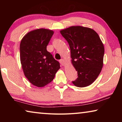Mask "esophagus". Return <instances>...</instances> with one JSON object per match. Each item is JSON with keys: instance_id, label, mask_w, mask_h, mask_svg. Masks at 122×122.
Listing matches in <instances>:
<instances>
[{"instance_id": "obj_1", "label": "esophagus", "mask_w": 122, "mask_h": 122, "mask_svg": "<svg viewBox=\"0 0 122 122\" xmlns=\"http://www.w3.org/2000/svg\"><path fill=\"white\" fill-rule=\"evenodd\" d=\"M60 63L62 66H65V60H64L63 59L60 60Z\"/></svg>"}]
</instances>
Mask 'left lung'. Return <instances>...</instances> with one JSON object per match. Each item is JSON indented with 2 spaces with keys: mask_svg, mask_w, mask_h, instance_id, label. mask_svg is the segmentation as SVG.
Returning a JSON list of instances; mask_svg holds the SVG:
<instances>
[{
  "mask_svg": "<svg viewBox=\"0 0 122 122\" xmlns=\"http://www.w3.org/2000/svg\"><path fill=\"white\" fill-rule=\"evenodd\" d=\"M60 33L69 45L71 63L77 71L78 77L72 83L81 88L90 85L103 67L104 48L100 36L92 29L80 26Z\"/></svg>",
  "mask_w": 122,
  "mask_h": 122,
  "instance_id": "obj_1",
  "label": "left lung"
}]
</instances>
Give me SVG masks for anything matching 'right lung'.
<instances>
[{
    "instance_id": "right-lung-1",
    "label": "right lung",
    "mask_w": 122,
    "mask_h": 122,
    "mask_svg": "<svg viewBox=\"0 0 122 122\" xmlns=\"http://www.w3.org/2000/svg\"><path fill=\"white\" fill-rule=\"evenodd\" d=\"M54 32L36 29L28 32L20 45V57L26 77L33 85L42 87L53 81L60 63L47 51Z\"/></svg>"
}]
</instances>
